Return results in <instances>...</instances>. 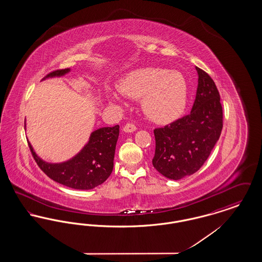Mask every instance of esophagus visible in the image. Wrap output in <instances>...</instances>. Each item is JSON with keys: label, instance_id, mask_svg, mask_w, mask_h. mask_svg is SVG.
I'll list each match as a JSON object with an SVG mask.
<instances>
[{"label": "esophagus", "instance_id": "obj_1", "mask_svg": "<svg viewBox=\"0 0 262 262\" xmlns=\"http://www.w3.org/2000/svg\"><path fill=\"white\" fill-rule=\"evenodd\" d=\"M123 130L126 133V134H132L134 132L137 130V126L134 124H126V125L123 127Z\"/></svg>", "mask_w": 262, "mask_h": 262}]
</instances>
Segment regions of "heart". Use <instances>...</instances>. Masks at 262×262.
<instances>
[{"label":"heart","instance_id":"b5f03b06","mask_svg":"<svg viewBox=\"0 0 262 262\" xmlns=\"http://www.w3.org/2000/svg\"><path fill=\"white\" fill-rule=\"evenodd\" d=\"M118 89L130 99L141 98V109L154 123L169 124L177 120L186 108L187 84L184 75L165 68H141L120 79ZM109 101L120 102L112 93Z\"/></svg>","mask_w":262,"mask_h":262}]
</instances>
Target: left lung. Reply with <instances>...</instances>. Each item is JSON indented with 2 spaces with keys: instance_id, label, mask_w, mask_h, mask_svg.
Wrapping results in <instances>:
<instances>
[{
  "instance_id": "obj_1",
  "label": "left lung",
  "mask_w": 262,
  "mask_h": 262,
  "mask_svg": "<svg viewBox=\"0 0 262 262\" xmlns=\"http://www.w3.org/2000/svg\"><path fill=\"white\" fill-rule=\"evenodd\" d=\"M196 96L189 115L154 129V168L170 180L194 174L209 157L223 127L220 95L213 79L195 67Z\"/></svg>"
}]
</instances>
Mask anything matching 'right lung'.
Segmentation results:
<instances>
[{
    "label": "right lung",
    "mask_w": 262,
    "mask_h": 262,
    "mask_svg": "<svg viewBox=\"0 0 262 262\" xmlns=\"http://www.w3.org/2000/svg\"><path fill=\"white\" fill-rule=\"evenodd\" d=\"M70 72L71 69L55 71L43 79L61 77ZM119 133V125L100 127L91 133L88 143L77 154L60 163L43 160L29 141L28 145L39 168L53 181L75 189H91L103 184L112 173Z\"/></svg>",
    "instance_id": "1"
}]
</instances>
